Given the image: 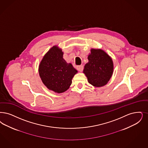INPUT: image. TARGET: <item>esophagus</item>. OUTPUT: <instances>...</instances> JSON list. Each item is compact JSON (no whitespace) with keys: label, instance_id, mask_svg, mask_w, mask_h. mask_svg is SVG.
I'll use <instances>...</instances> for the list:
<instances>
[{"label":"esophagus","instance_id":"34e87169","mask_svg":"<svg viewBox=\"0 0 148 148\" xmlns=\"http://www.w3.org/2000/svg\"><path fill=\"white\" fill-rule=\"evenodd\" d=\"M77 70L79 71H82L84 69V67L83 65H78L77 66Z\"/></svg>","mask_w":148,"mask_h":148}]
</instances>
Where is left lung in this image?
Segmentation results:
<instances>
[{"mask_svg":"<svg viewBox=\"0 0 148 148\" xmlns=\"http://www.w3.org/2000/svg\"><path fill=\"white\" fill-rule=\"evenodd\" d=\"M89 62L84 66L83 73L88 82L95 87L107 84L112 77L113 71L112 59L101 49H91L88 56Z\"/></svg>","mask_w":148,"mask_h":148,"instance_id":"1","label":"left lung"}]
</instances>
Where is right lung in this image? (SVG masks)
Listing matches in <instances>:
<instances>
[{"label":"right lung","mask_w":148,"mask_h":148,"mask_svg":"<svg viewBox=\"0 0 148 148\" xmlns=\"http://www.w3.org/2000/svg\"><path fill=\"white\" fill-rule=\"evenodd\" d=\"M63 52L57 46L51 48L39 65L40 77L48 89L62 93L69 88L72 79L77 71L63 58Z\"/></svg>","instance_id":"obj_1"}]
</instances>
